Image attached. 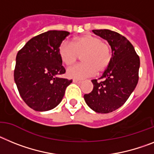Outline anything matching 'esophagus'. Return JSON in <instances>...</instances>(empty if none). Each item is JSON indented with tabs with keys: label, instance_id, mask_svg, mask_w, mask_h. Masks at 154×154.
<instances>
[{
	"label": "esophagus",
	"instance_id": "obj_1",
	"mask_svg": "<svg viewBox=\"0 0 154 154\" xmlns=\"http://www.w3.org/2000/svg\"><path fill=\"white\" fill-rule=\"evenodd\" d=\"M73 81L74 83H77V84H81V83L82 82V81H81V80H78V79H73Z\"/></svg>",
	"mask_w": 154,
	"mask_h": 154
}]
</instances>
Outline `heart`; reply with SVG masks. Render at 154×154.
Segmentation results:
<instances>
[{
    "instance_id": "1",
    "label": "heart",
    "mask_w": 154,
    "mask_h": 154,
    "mask_svg": "<svg viewBox=\"0 0 154 154\" xmlns=\"http://www.w3.org/2000/svg\"><path fill=\"white\" fill-rule=\"evenodd\" d=\"M59 57L66 66H70L81 56V63L70 66L66 74L70 78L83 79L93 76L95 72H101L110 63L112 51L105 41L92 35H84L73 38L68 42H62L59 46Z\"/></svg>"
}]
</instances>
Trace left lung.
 <instances>
[{"label":"left lung","mask_w":154,"mask_h":154,"mask_svg":"<svg viewBox=\"0 0 154 154\" xmlns=\"http://www.w3.org/2000/svg\"><path fill=\"white\" fill-rule=\"evenodd\" d=\"M94 34L107 40L112 48L110 63L91 93L84 95L87 105L98 113H109L125 104L139 81L140 57L133 45L119 33L109 29H94Z\"/></svg>","instance_id":"left-lung-1"}]
</instances>
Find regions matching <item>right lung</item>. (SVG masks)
<instances>
[{
	"instance_id": "add662e5",
	"label": "right lung",
	"mask_w": 154,
	"mask_h": 154,
	"mask_svg": "<svg viewBox=\"0 0 154 154\" xmlns=\"http://www.w3.org/2000/svg\"><path fill=\"white\" fill-rule=\"evenodd\" d=\"M69 32L51 30L31 38L18 51L14 71L20 96L35 111L54 109L72 80L60 78L66 69L58 49Z\"/></svg>"
}]
</instances>
